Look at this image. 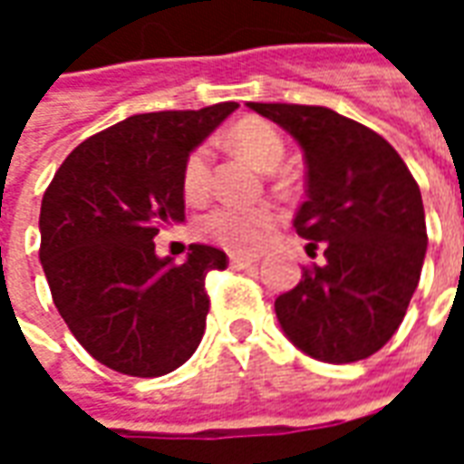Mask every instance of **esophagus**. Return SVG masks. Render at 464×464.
<instances>
[{"label": "esophagus", "mask_w": 464, "mask_h": 464, "mask_svg": "<svg viewBox=\"0 0 464 464\" xmlns=\"http://www.w3.org/2000/svg\"><path fill=\"white\" fill-rule=\"evenodd\" d=\"M253 263H258V256H238V253L231 256L233 268H246V266H253Z\"/></svg>", "instance_id": "obj_1"}]
</instances>
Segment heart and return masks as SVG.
<instances>
[{
	"instance_id": "b5f03b06",
	"label": "heart",
	"mask_w": 464,
	"mask_h": 464,
	"mask_svg": "<svg viewBox=\"0 0 464 464\" xmlns=\"http://www.w3.org/2000/svg\"><path fill=\"white\" fill-rule=\"evenodd\" d=\"M228 141L236 151L246 156L253 166L271 171L281 163L285 143L278 129L263 119H243L231 129ZM183 196L188 201H203L211 191V149L198 146L188 153L181 173ZM278 223V213L271 206H216L203 213L196 223L201 238L218 243L236 253L258 251L268 238L271 228Z\"/></svg>"
}]
</instances>
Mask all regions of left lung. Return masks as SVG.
Returning a JSON list of instances; mask_svg holds the SVG:
<instances>
[{
	"instance_id": "8db88e82",
	"label": "left lung",
	"mask_w": 464,
	"mask_h": 464,
	"mask_svg": "<svg viewBox=\"0 0 464 464\" xmlns=\"http://www.w3.org/2000/svg\"><path fill=\"white\" fill-rule=\"evenodd\" d=\"M248 109L291 133L305 159L308 201L293 218L325 263L276 298L288 341L323 362H355L398 331L428 251L425 208L412 173L380 133L325 106Z\"/></svg>"
}]
</instances>
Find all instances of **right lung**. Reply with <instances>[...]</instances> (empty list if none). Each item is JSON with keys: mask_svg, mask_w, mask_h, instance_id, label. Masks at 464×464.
I'll return each instance as SVG.
<instances>
[{"mask_svg": "<svg viewBox=\"0 0 464 464\" xmlns=\"http://www.w3.org/2000/svg\"><path fill=\"white\" fill-rule=\"evenodd\" d=\"M236 102L136 114L79 143L42 198L39 261L59 315L106 368L159 378L191 358L206 331V276L226 253L191 243L183 263L153 236L181 223L188 153Z\"/></svg>", "mask_w": 464, "mask_h": 464, "instance_id": "obj_1", "label": "right lung"}]
</instances>
